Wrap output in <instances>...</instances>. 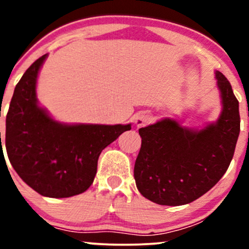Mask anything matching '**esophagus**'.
<instances>
[{
  "label": "esophagus",
  "mask_w": 249,
  "mask_h": 249,
  "mask_svg": "<svg viewBox=\"0 0 249 249\" xmlns=\"http://www.w3.org/2000/svg\"><path fill=\"white\" fill-rule=\"evenodd\" d=\"M151 116L147 113H138V115L134 116V124L137 125V127H142L146 126L151 123Z\"/></svg>",
  "instance_id": "obj_1"
}]
</instances>
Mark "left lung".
<instances>
[{
  "label": "left lung",
  "instance_id": "obj_1",
  "mask_svg": "<svg viewBox=\"0 0 249 249\" xmlns=\"http://www.w3.org/2000/svg\"><path fill=\"white\" fill-rule=\"evenodd\" d=\"M215 76L222 98L218 122L193 131L167 118L139 128L134 180L139 192L156 204H190L208 192L232 161L240 133L239 102L228 79L219 71Z\"/></svg>",
  "mask_w": 249,
  "mask_h": 249
}]
</instances>
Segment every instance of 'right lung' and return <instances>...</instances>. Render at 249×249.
<instances>
[{
  "label": "right lung",
  "mask_w": 249,
  "mask_h": 249,
  "mask_svg": "<svg viewBox=\"0 0 249 249\" xmlns=\"http://www.w3.org/2000/svg\"><path fill=\"white\" fill-rule=\"evenodd\" d=\"M45 58L36 59L17 83L5 119V148L14 170L33 190L69 198L91 186L99 154L131 125H63L51 119L36 99Z\"/></svg>",
  "instance_id": "right-lung-1"
}]
</instances>
